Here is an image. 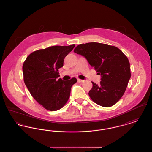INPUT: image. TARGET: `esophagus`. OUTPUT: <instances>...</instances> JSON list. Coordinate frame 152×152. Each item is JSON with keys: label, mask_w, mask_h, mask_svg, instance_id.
<instances>
[{"label": "esophagus", "mask_w": 152, "mask_h": 152, "mask_svg": "<svg viewBox=\"0 0 152 152\" xmlns=\"http://www.w3.org/2000/svg\"><path fill=\"white\" fill-rule=\"evenodd\" d=\"M78 82H85V80L78 79Z\"/></svg>", "instance_id": "34e87169"}]
</instances>
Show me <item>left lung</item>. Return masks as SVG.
I'll list each match as a JSON object with an SVG mask.
<instances>
[{
	"mask_svg": "<svg viewBox=\"0 0 152 152\" xmlns=\"http://www.w3.org/2000/svg\"><path fill=\"white\" fill-rule=\"evenodd\" d=\"M74 52L84 56L101 77L100 85L92 82L93 88L88 92L91 99L105 107L116 104L124 95L131 77L126 56L115 46L96 42L80 44Z\"/></svg>",
	"mask_w": 152,
	"mask_h": 152,
	"instance_id": "left-lung-1",
	"label": "left lung"
}]
</instances>
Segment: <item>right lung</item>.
<instances>
[{"instance_id": "obj_1", "label": "right lung", "mask_w": 152, "mask_h": 152, "mask_svg": "<svg viewBox=\"0 0 152 152\" xmlns=\"http://www.w3.org/2000/svg\"><path fill=\"white\" fill-rule=\"evenodd\" d=\"M75 45L54 46L30 54L23 64L26 86L33 98L46 109L56 111L68 101L75 78L68 80L61 78L58 69L64 66V58Z\"/></svg>"}]
</instances>
